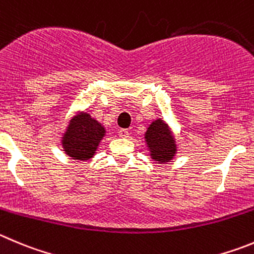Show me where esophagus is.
Masks as SVG:
<instances>
[{
	"mask_svg": "<svg viewBox=\"0 0 254 254\" xmlns=\"http://www.w3.org/2000/svg\"><path fill=\"white\" fill-rule=\"evenodd\" d=\"M119 136L120 138H129V131L127 129H120L119 130Z\"/></svg>",
	"mask_w": 254,
	"mask_h": 254,
	"instance_id": "esophagus-1",
	"label": "esophagus"
}]
</instances>
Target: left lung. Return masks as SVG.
I'll return each instance as SVG.
<instances>
[{
    "instance_id": "8db88e82",
    "label": "left lung",
    "mask_w": 254,
    "mask_h": 254,
    "mask_svg": "<svg viewBox=\"0 0 254 254\" xmlns=\"http://www.w3.org/2000/svg\"><path fill=\"white\" fill-rule=\"evenodd\" d=\"M145 141L150 150L151 159L158 163H168L177 153V144L169 127L158 119L149 125L145 132Z\"/></svg>"
}]
</instances>
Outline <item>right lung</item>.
<instances>
[{
  "mask_svg": "<svg viewBox=\"0 0 254 254\" xmlns=\"http://www.w3.org/2000/svg\"><path fill=\"white\" fill-rule=\"evenodd\" d=\"M105 135L103 125L86 113L73 116L63 136V146L71 159L89 160Z\"/></svg>",
  "mask_w": 254,
  "mask_h": 254,
  "instance_id": "add662e5",
  "label": "right lung"
}]
</instances>
